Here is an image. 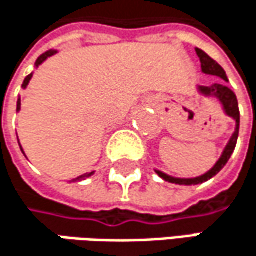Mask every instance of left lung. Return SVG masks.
<instances>
[{"label": "left lung", "instance_id": "left-lung-1", "mask_svg": "<svg viewBox=\"0 0 256 256\" xmlns=\"http://www.w3.org/2000/svg\"><path fill=\"white\" fill-rule=\"evenodd\" d=\"M196 54L198 57L200 58V64H202V72L206 74V75H214V76H218L222 80L227 82V75L224 72V69L214 60L210 58L205 51H202L200 48H196ZM198 92L205 96V97H215L221 106H222V110L227 116L233 118L236 120V130L232 136V138L228 140V143L226 146L221 158L216 160V164L209 170L208 172H205L204 176H194V178H176V176H168L162 171H156V174L160 176L162 180L168 181V182H172V184H180V186H196V184H202L205 181L210 180L212 176H215L224 166L228 162L230 156L233 154L234 148H236V143H238V137H239V126H240V112H239V103H238V98H236V94L228 88L224 84H214L210 86H202V85H198Z\"/></svg>", "mask_w": 256, "mask_h": 256}]
</instances>
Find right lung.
<instances>
[{
	"label": "right lung",
	"mask_w": 256,
	"mask_h": 256,
	"mask_svg": "<svg viewBox=\"0 0 256 256\" xmlns=\"http://www.w3.org/2000/svg\"><path fill=\"white\" fill-rule=\"evenodd\" d=\"M56 52H57L56 50H50V51H47V52H44L42 56H40V57H38V60H36L35 66L38 68L40 64H42V63H44V62L47 60L48 57L54 56ZM32 80V74H30V75H28V76L24 78V80H23V84H22V88H23V90H24V88H26V86L29 85V80ZM20 106H22V103H20V97H18V100H17V112L20 110ZM17 140H18V138H17ZM20 148H22V146H20ZM22 152H23V150H22ZM92 174H94V171H92V172H86V174H84V176H78V178H75L74 181H80V180H85V178L91 176Z\"/></svg>",
	"instance_id": "obj_1"
}]
</instances>
